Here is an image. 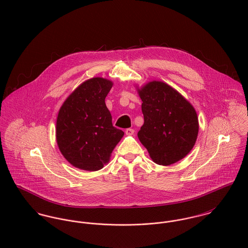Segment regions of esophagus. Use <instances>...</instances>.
Listing matches in <instances>:
<instances>
[{
  "mask_svg": "<svg viewBox=\"0 0 248 248\" xmlns=\"http://www.w3.org/2000/svg\"><path fill=\"white\" fill-rule=\"evenodd\" d=\"M125 134H126L127 136H133V135L135 134V130H134V129H126Z\"/></svg>",
  "mask_w": 248,
  "mask_h": 248,
  "instance_id": "obj_1",
  "label": "esophagus"
}]
</instances>
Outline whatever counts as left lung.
<instances>
[{
  "label": "left lung",
  "instance_id": "8db88e82",
  "mask_svg": "<svg viewBox=\"0 0 248 248\" xmlns=\"http://www.w3.org/2000/svg\"><path fill=\"white\" fill-rule=\"evenodd\" d=\"M141 98L144 124L138 133L152 160L168 166L184 158L199 134L198 114L177 90L162 81L137 87Z\"/></svg>",
  "mask_w": 248,
  "mask_h": 248
}]
</instances>
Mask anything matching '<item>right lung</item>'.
<instances>
[{
    "label": "right lung",
    "instance_id": "obj_1",
    "mask_svg": "<svg viewBox=\"0 0 248 248\" xmlns=\"http://www.w3.org/2000/svg\"><path fill=\"white\" fill-rule=\"evenodd\" d=\"M113 83L93 77L80 84L60 108L56 121V141L72 166L98 171L124 136L111 123L105 98Z\"/></svg>",
    "mask_w": 248,
    "mask_h": 248
}]
</instances>
